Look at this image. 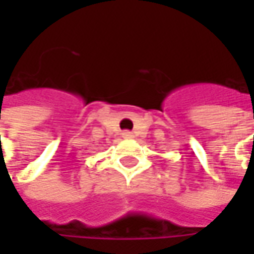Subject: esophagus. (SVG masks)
Masks as SVG:
<instances>
[{
    "label": "esophagus",
    "mask_w": 254,
    "mask_h": 254,
    "mask_svg": "<svg viewBox=\"0 0 254 254\" xmlns=\"http://www.w3.org/2000/svg\"><path fill=\"white\" fill-rule=\"evenodd\" d=\"M134 135H132V132L130 131H124L123 132V138H127V140H130V138H132Z\"/></svg>",
    "instance_id": "34e87169"
}]
</instances>
